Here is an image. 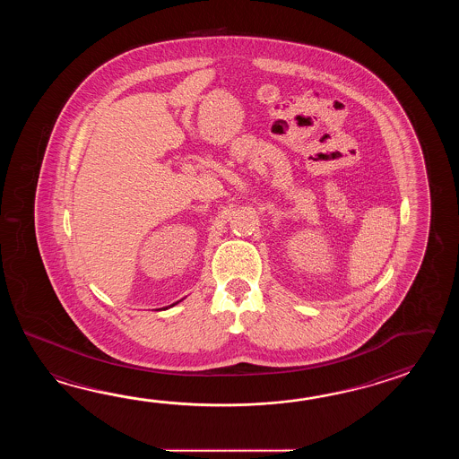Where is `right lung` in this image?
<instances>
[{
    "label": "right lung",
    "instance_id": "obj_1",
    "mask_svg": "<svg viewBox=\"0 0 459 459\" xmlns=\"http://www.w3.org/2000/svg\"><path fill=\"white\" fill-rule=\"evenodd\" d=\"M177 303V302H176ZM176 303H172V305H176ZM172 305H170V307H172Z\"/></svg>",
    "mask_w": 459,
    "mask_h": 459
}]
</instances>
